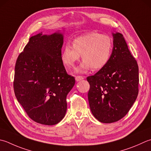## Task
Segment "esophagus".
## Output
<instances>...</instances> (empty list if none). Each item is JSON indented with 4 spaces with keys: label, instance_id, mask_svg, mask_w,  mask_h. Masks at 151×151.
<instances>
[{
    "label": "esophagus",
    "instance_id": "esophagus-1",
    "mask_svg": "<svg viewBox=\"0 0 151 151\" xmlns=\"http://www.w3.org/2000/svg\"><path fill=\"white\" fill-rule=\"evenodd\" d=\"M84 78V76H80V75L76 76V77H75V79L76 81H81V80H83Z\"/></svg>",
    "mask_w": 151,
    "mask_h": 151
}]
</instances>
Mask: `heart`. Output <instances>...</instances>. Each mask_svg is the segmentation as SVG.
<instances>
[{
  "mask_svg": "<svg viewBox=\"0 0 151 151\" xmlns=\"http://www.w3.org/2000/svg\"><path fill=\"white\" fill-rule=\"evenodd\" d=\"M113 41L107 35L91 32L76 37L72 46H65L61 51V59L66 67L75 66L80 56L83 61L77 69V72H84L91 69L99 70L105 67L111 58Z\"/></svg>",
  "mask_w": 151,
  "mask_h": 151,
  "instance_id": "b5f03b06",
  "label": "heart"
}]
</instances>
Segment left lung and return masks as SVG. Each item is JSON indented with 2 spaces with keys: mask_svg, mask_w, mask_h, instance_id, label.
Returning <instances> with one entry per match:
<instances>
[{
  "mask_svg": "<svg viewBox=\"0 0 151 151\" xmlns=\"http://www.w3.org/2000/svg\"><path fill=\"white\" fill-rule=\"evenodd\" d=\"M111 58L105 67L87 77L88 101L94 117L113 123L128 113L139 92V68L123 35L113 33Z\"/></svg>",
  "mask_w": 151,
  "mask_h": 151,
  "instance_id": "left-lung-1",
  "label": "left lung"
}]
</instances>
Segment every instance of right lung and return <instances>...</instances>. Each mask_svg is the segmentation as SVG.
Masks as SVG:
<instances>
[{
    "instance_id": "1",
    "label": "right lung",
    "mask_w": 151,
    "mask_h": 151,
    "mask_svg": "<svg viewBox=\"0 0 151 151\" xmlns=\"http://www.w3.org/2000/svg\"><path fill=\"white\" fill-rule=\"evenodd\" d=\"M63 44L59 32L32 36L15 66V96L29 117L41 124L55 125L63 119L67 96L75 84L61 61Z\"/></svg>"
}]
</instances>
